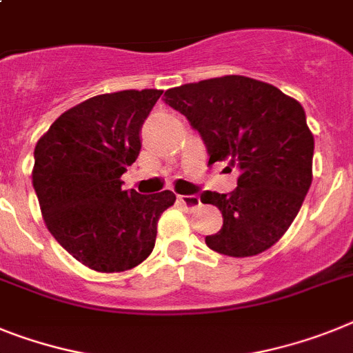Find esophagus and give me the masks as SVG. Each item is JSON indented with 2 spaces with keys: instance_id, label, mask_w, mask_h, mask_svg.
<instances>
[{
  "instance_id": "obj_1",
  "label": "esophagus",
  "mask_w": 353,
  "mask_h": 353,
  "mask_svg": "<svg viewBox=\"0 0 353 353\" xmlns=\"http://www.w3.org/2000/svg\"><path fill=\"white\" fill-rule=\"evenodd\" d=\"M177 199L181 204H185L188 210H195L201 206V199L197 195H177Z\"/></svg>"
}]
</instances>
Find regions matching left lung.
<instances>
[{
    "mask_svg": "<svg viewBox=\"0 0 353 353\" xmlns=\"http://www.w3.org/2000/svg\"><path fill=\"white\" fill-rule=\"evenodd\" d=\"M165 103L199 132L210 163L239 168L230 194L204 192L201 203L222 212V228L206 245L228 256H254L282 239L312 183L314 136L301 103L242 75L165 91Z\"/></svg>",
    "mask_w": 353,
    "mask_h": 353,
    "instance_id": "1",
    "label": "left lung"
}]
</instances>
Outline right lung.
<instances>
[{
	"label": "right lung",
	"instance_id": "add662e5",
	"mask_svg": "<svg viewBox=\"0 0 353 353\" xmlns=\"http://www.w3.org/2000/svg\"><path fill=\"white\" fill-rule=\"evenodd\" d=\"M163 91L127 90L62 112L34 150L32 183L53 239L99 272L136 268L154 250L170 190H121L141 149L140 131Z\"/></svg>",
	"mask_w": 353,
	"mask_h": 353
}]
</instances>
